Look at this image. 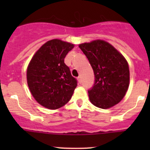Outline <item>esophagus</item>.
Here are the masks:
<instances>
[{
    "label": "esophagus",
    "instance_id": "1",
    "mask_svg": "<svg viewBox=\"0 0 150 150\" xmlns=\"http://www.w3.org/2000/svg\"><path fill=\"white\" fill-rule=\"evenodd\" d=\"M78 82H79V83H82V80H81V76L78 77Z\"/></svg>",
    "mask_w": 150,
    "mask_h": 150
}]
</instances>
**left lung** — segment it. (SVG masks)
Returning <instances> with one entry per match:
<instances>
[{"label":"left lung","instance_id":"8db88e82","mask_svg":"<svg viewBox=\"0 0 150 150\" xmlns=\"http://www.w3.org/2000/svg\"><path fill=\"white\" fill-rule=\"evenodd\" d=\"M88 59L95 75L89 100L96 107L109 109L118 104L128 91L130 72L121 53L105 40H94L79 44Z\"/></svg>","mask_w":150,"mask_h":150}]
</instances>
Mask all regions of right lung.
<instances>
[{
	"label": "right lung",
	"mask_w": 150,
	"mask_h": 150,
	"mask_svg": "<svg viewBox=\"0 0 150 150\" xmlns=\"http://www.w3.org/2000/svg\"><path fill=\"white\" fill-rule=\"evenodd\" d=\"M74 44L59 39L45 43L33 55L27 69V81L36 102L49 110L67 103L77 86L64 59Z\"/></svg>",
	"instance_id": "right-lung-1"
}]
</instances>
